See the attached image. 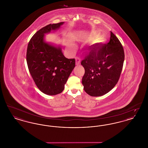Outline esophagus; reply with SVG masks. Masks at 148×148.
Returning a JSON list of instances; mask_svg holds the SVG:
<instances>
[{"instance_id": "1", "label": "esophagus", "mask_w": 148, "mask_h": 148, "mask_svg": "<svg viewBox=\"0 0 148 148\" xmlns=\"http://www.w3.org/2000/svg\"><path fill=\"white\" fill-rule=\"evenodd\" d=\"M80 62H81L80 59L79 58H78V57H76L75 58V63H76V65L80 64Z\"/></svg>"}]
</instances>
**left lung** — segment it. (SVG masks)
Wrapping results in <instances>:
<instances>
[{
	"instance_id": "1",
	"label": "left lung",
	"mask_w": 148,
	"mask_h": 148,
	"mask_svg": "<svg viewBox=\"0 0 148 148\" xmlns=\"http://www.w3.org/2000/svg\"><path fill=\"white\" fill-rule=\"evenodd\" d=\"M88 56L82 60L85 74L82 84L92 97L102 96L118 83L124 61V51L118 38L110 32V42L91 46Z\"/></svg>"
}]
</instances>
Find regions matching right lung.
I'll use <instances>...</instances> for the list:
<instances>
[{
  "label": "right lung",
  "instance_id": "add662e5",
  "mask_svg": "<svg viewBox=\"0 0 148 148\" xmlns=\"http://www.w3.org/2000/svg\"><path fill=\"white\" fill-rule=\"evenodd\" d=\"M64 22L50 24L36 32L29 42L27 62L35 84L43 93L55 95L64 85L75 66L74 59H68L60 45L45 40V34L60 28Z\"/></svg>",
  "mask_w": 148,
  "mask_h": 148
}]
</instances>
